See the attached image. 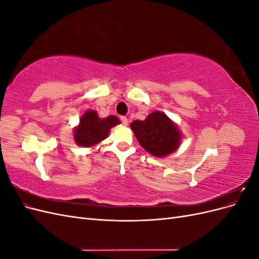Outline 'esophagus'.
<instances>
[{"label": "esophagus", "mask_w": 259, "mask_h": 259, "mask_svg": "<svg viewBox=\"0 0 259 259\" xmlns=\"http://www.w3.org/2000/svg\"><path fill=\"white\" fill-rule=\"evenodd\" d=\"M121 121H122L123 125H125V126H126V125L128 124V120H127L125 116H122V117H121Z\"/></svg>", "instance_id": "1"}]
</instances>
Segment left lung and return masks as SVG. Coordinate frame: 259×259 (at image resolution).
Wrapping results in <instances>:
<instances>
[{"mask_svg": "<svg viewBox=\"0 0 259 259\" xmlns=\"http://www.w3.org/2000/svg\"><path fill=\"white\" fill-rule=\"evenodd\" d=\"M131 128L140 146L156 158L175 152L182 144L183 133L178 125L162 111L151 112L144 121H133Z\"/></svg>", "mask_w": 259, "mask_h": 259, "instance_id": "left-lung-1", "label": "left lung"}]
</instances>
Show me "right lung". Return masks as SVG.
<instances>
[{
	"instance_id": "right-lung-1",
	"label": "right lung",
	"mask_w": 259,
	"mask_h": 259,
	"mask_svg": "<svg viewBox=\"0 0 259 259\" xmlns=\"http://www.w3.org/2000/svg\"><path fill=\"white\" fill-rule=\"evenodd\" d=\"M121 124L119 117L109 115L100 117L95 110H86L80 117V122L73 128L74 143L83 148L99 145L109 135L110 130Z\"/></svg>"
}]
</instances>
